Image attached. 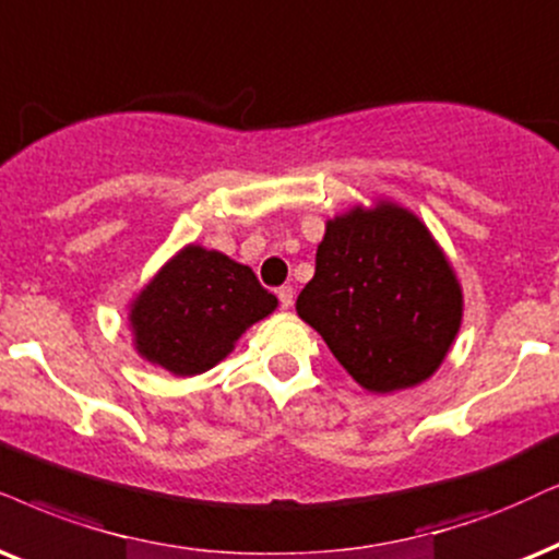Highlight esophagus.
I'll use <instances>...</instances> for the list:
<instances>
[{
  "mask_svg": "<svg viewBox=\"0 0 559 559\" xmlns=\"http://www.w3.org/2000/svg\"><path fill=\"white\" fill-rule=\"evenodd\" d=\"M278 301H281V307L284 309H288L294 304V288L292 286H281L278 288Z\"/></svg>",
  "mask_w": 559,
  "mask_h": 559,
  "instance_id": "1",
  "label": "esophagus"
}]
</instances>
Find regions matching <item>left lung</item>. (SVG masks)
<instances>
[{
  "label": "left lung",
  "mask_w": 559,
  "mask_h": 559,
  "mask_svg": "<svg viewBox=\"0 0 559 559\" xmlns=\"http://www.w3.org/2000/svg\"><path fill=\"white\" fill-rule=\"evenodd\" d=\"M462 286L413 211L392 201L330 218L296 312L364 390L420 384L462 324Z\"/></svg>",
  "instance_id": "8db88e82"
}]
</instances>
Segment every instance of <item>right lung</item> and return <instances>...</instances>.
<instances>
[{
    "instance_id": "obj_1",
    "label": "right lung",
    "mask_w": 559,
    "mask_h": 559,
    "mask_svg": "<svg viewBox=\"0 0 559 559\" xmlns=\"http://www.w3.org/2000/svg\"><path fill=\"white\" fill-rule=\"evenodd\" d=\"M278 307L252 267L188 245L162 265L131 304L129 322L139 356L175 377L214 369L247 328Z\"/></svg>"
}]
</instances>
